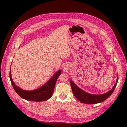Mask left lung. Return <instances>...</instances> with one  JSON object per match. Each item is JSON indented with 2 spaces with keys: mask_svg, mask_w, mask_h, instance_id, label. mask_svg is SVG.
Wrapping results in <instances>:
<instances>
[{
  "mask_svg": "<svg viewBox=\"0 0 127 127\" xmlns=\"http://www.w3.org/2000/svg\"><path fill=\"white\" fill-rule=\"evenodd\" d=\"M118 78L119 77L118 76L117 82L113 88L111 90L104 94L100 95H94L87 94L78 87L73 82H72V81L70 80V82L73 95L79 101L83 103L94 104L100 103L106 100L108 97L111 96L117 86L118 81Z\"/></svg>",
  "mask_w": 127,
  "mask_h": 127,
  "instance_id": "1",
  "label": "left lung"
}]
</instances>
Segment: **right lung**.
<instances>
[{"label": "right lung", "instance_id": "obj_1", "mask_svg": "<svg viewBox=\"0 0 127 127\" xmlns=\"http://www.w3.org/2000/svg\"><path fill=\"white\" fill-rule=\"evenodd\" d=\"M61 73V70H59L42 87L32 91H27L17 87L12 81L10 71L9 78L11 84L15 91L20 97L27 100L34 101H43L49 99L52 95L57 79Z\"/></svg>", "mask_w": 127, "mask_h": 127}]
</instances>
